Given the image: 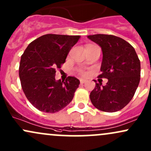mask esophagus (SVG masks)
Instances as JSON below:
<instances>
[{"mask_svg": "<svg viewBox=\"0 0 151 151\" xmlns=\"http://www.w3.org/2000/svg\"><path fill=\"white\" fill-rule=\"evenodd\" d=\"M86 82H87V81H86L85 79H80V83H81V84L85 83Z\"/></svg>", "mask_w": 151, "mask_h": 151, "instance_id": "1", "label": "esophagus"}]
</instances>
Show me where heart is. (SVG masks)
<instances>
[{
  "label": "heart",
  "instance_id": "heart-1",
  "mask_svg": "<svg viewBox=\"0 0 151 151\" xmlns=\"http://www.w3.org/2000/svg\"><path fill=\"white\" fill-rule=\"evenodd\" d=\"M87 46H89V45H87ZM81 74H82V75H84V76L87 75V73H86V72H81Z\"/></svg>",
  "mask_w": 151,
  "mask_h": 151
}]
</instances>
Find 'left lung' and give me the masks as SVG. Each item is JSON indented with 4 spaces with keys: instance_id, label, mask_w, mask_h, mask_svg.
Instances as JSON below:
<instances>
[{
    "instance_id": "8db88e82",
    "label": "left lung",
    "mask_w": 151,
    "mask_h": 151,
    "mask_svg": "<svg viewBox=\"0 0 151 151\" xmlns=\"http://www.w3.org/2000/svg\"><path fill=\"white\" fill-rule=\"evenodd\" d=\"M87 38L102 49V74L98 77L108 79L105 86L95 83L89 95L91 102L104 112L122 110L132 100L140 82V62L135 49L113 35L94 34Z\"/></svg>"
}]
</instances>
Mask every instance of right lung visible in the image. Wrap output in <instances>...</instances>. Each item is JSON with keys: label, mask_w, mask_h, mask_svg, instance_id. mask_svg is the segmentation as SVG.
Wrapping results in <instances>:
<instances>
[{"label": "right lung", "mask_w": 151, "mask_h": 151, "mask_svg": "<svg viewBox=\"0 0 151 151\" xmlns=\"http://www.w3.org/2000/svg\"><path fill=\"white\" fill-rule=\"evenodd\" d=\"M79 36L46 34L30 43L19 65L21 87L28 100L38 110L55 113L69 105L80 83L74 77L56 80V69L65 62Z\"/></svg>", "instance_id": "add662e5"}]
</instances>
